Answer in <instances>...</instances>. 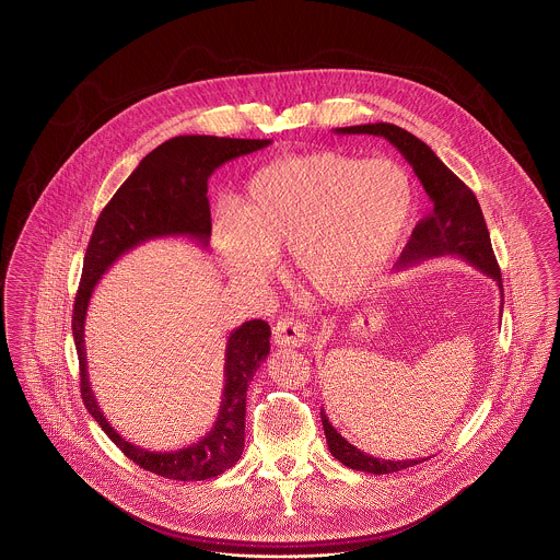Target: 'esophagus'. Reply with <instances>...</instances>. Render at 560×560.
Here are the masks:
<instances>
[{"instance_id": "1", "label": "esophagus", "mask_w": 560, "mask_h": 560, "mask_svg": "<svg viewBox=\"0 0 560 560\" xmlns=\"http://www.w3.org/2000/svg\"><path fill=\"white\" fill-rule=\"evenodd\" d=\"M272 339L279 348H300L306 343V327L300 320L281 318L272 327Z\"/></svg>"}]
</instances>
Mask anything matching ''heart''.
I'll list each match as a JSON object with an SVG mask.
<instances>
[{
	"label": "heart",
	"instance_id": "heart-1",
	"mask_svg": "<svg viewBox=\"0 0 560 560\" xmlns=\"http://www.w3.org/2000/svg\"><path fill=\"white\" fill-rule=\"evenodd\" d=\"M415 180L394 160L316 152L283 158L247 183L240 221L214 226L217 252L237 281H267L291 249L298 281L329 304L371 290L415 214Z\"/></svg>",
	"mask_w": 560,
	"mask_h": 560
}]
</instances>
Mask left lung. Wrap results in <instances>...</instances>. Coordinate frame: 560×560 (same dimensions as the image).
<instances>
[{
    "label": "left lung",
    "instance_id": "left-lung-1",
    "mask_svg": "<svg viewBox=\"0 0 560 560\" xmlns=\"http://www.w3.org/2000/svg\"><path fill=\"white\" fill-rule=\"evenodd\" d=\"M337 135H375L387 139L404 160L412 166L415 175L421 180L423 189L433 203L431 214L415 226L408 244L404 247L398 260L400 269L415 267L429 258L440 256H458L470 267L481 270L493 279L500 288V313L504 308V291H502V275L493 256L490 231L483 221L481 206L469 187L458 179L438 154L402 127L389 122H371L357 127L334 129ZM320 421L325 429L329 452L348 469L373 472V475H389L396 470L415 467L425 458H408V460H385L362 452L352 446L346 438L337 433L336 427L329 423L325 410L320 408Z\"/></svg>",
    "mask_w": 560,
    "mask_h": 560
}]
</instances>
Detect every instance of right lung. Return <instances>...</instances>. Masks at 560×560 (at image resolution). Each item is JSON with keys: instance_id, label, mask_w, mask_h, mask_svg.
Instances as JSON below:
<instances>
[{"instance_id": "right-lung-1", "label": "right lung", "mask_w": 560, "mask_h": 560, "mask_svg": "<svg viewBox=\"0 0 560 560\" xmlns=\"http://www.w3.org/2000/svg\"><path fill=\"white\" fill-rule=\"evenodd\" d=\"M270 139H231L212 135H179L139 162L113 200L102 210L83 260V277L74 298L72 336L81 366V396L104 433L141 469L166 479L203 481L235 467L244 452L247 385L270 352L269 323L254 318L233 329L224 348L223 402L212 429L189 446L156 452L137 446L114 429L91 389L85 352V318L91 293L102 275L137 246L162 237H187L208 246L212 223L208 179L224 162L269 145Z\"/></svg>"}]
</instances>
